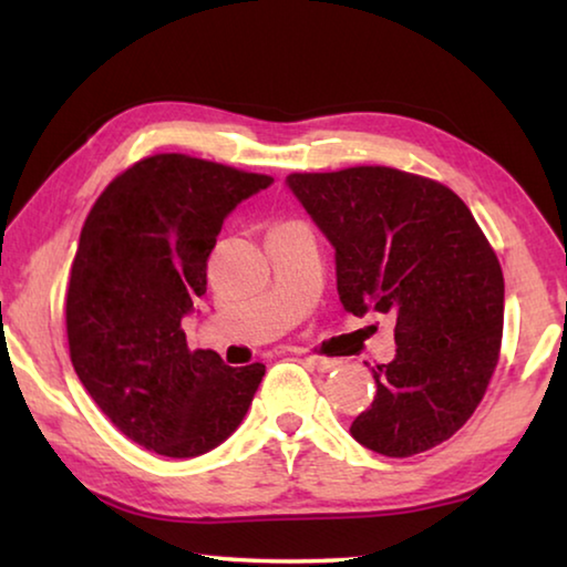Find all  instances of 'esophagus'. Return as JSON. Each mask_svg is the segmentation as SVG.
<instances>
[{
	"mask_svg": "<svg viewBox=\"0 0 567 567\" xmlns=\"http://www.w3.org/2000/svg\"><path fill=\"white\" fill-rule=\"evenodd\" d=\"M307 368L310 370H318V372H330L338 368V360H328V358H315V354H310V358L302 360Z\"/></svg>",
	"mask_w": 567,
	"mask_h": 567,
	"instance_id": "1",
	"label": "esophagus"
}]
</instances>
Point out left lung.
<instances>
[{"label":"left lung","mask_w":567,"mask_h":567,"mask_svg":"<svg viewBox=\"0 0 567 567\" xmlns=\"http://www.w3.org/2000/svg\"><path fill=\"white\" fill-rule=\"evenodd\" d=\"M334 247L340 302L395 318V358L350 425L372 453L410 457L455 435L483 400L503 338L501 262L440 182L390 167L285 179Z\"/></svg>","instance_id":"left-lung-1"}]
</instances>
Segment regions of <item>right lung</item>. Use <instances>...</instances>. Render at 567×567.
Returning a JSON list of instances; mask_svg holds the SVG:
<instances>
[{
	"label": "right lung",
	"mask_w": 567,
	"mask_h": 567,
	"mask_svg": "<svg viewBox=\"0 0 567 567\" xmlns=\"http://www.w3.org/2000/svg\"><path fill=\"white\" fill-rule=\"evenodd\" d=\"M272 182L155 155L112 179L82 227L64 310L74 372L112 425L152 453L205 455L252 405L265 364L189 352L182 322L207 292L227 215Z\"/></svg>",
	"instance_id": "1"
}]
</instances>
